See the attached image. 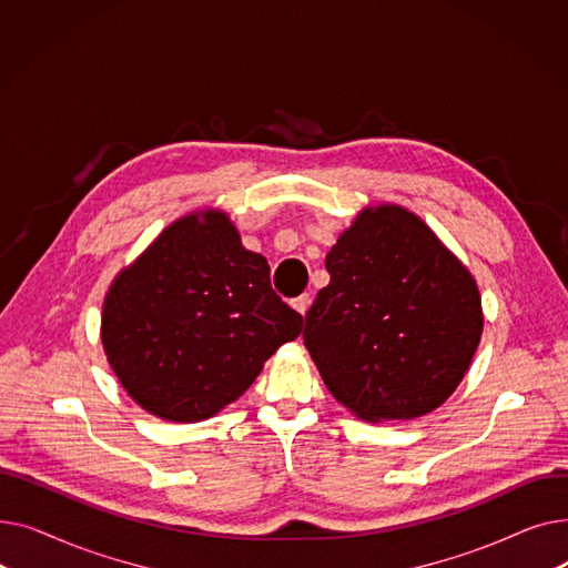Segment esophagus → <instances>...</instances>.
<instances>
[{"label":"esophagus","instance_id":"obj_1","mask_svg":"<svg viewBox=\"0 0 568 568\" xmlns=\"http://www.w3.org/2000/svg\"><path fill=\"white\" fill-rule=\"evenodd\" d=\"M308 306H311V294H300V296H296V300H292V308H294L296 313L306 315Z\"/></svg>","mask_w":568,"mask_h":568}]
</instances>
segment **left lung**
<instances>
[{
    "label": "left lung",
    "instance_id": "obj_1",
    "mask_svg": "<svg viewBox=\"0 0 568 568\" xmlns=\"http://www.w3.org/2000/svg\"><path fill=\"white\" fill-rule=\"evenodd\" d=\"M332 281L304 343L326 389L364 422L416 419L463 382L484 334L469 268L409 209H362L326 255Z\"/></svg>",
    "mask_w": 568,
    "mask_h": 568
}]
</instances>
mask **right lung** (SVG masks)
<instances>
[{
  "label": "right lung",
  "mask_w": 568,
  "mask_h": 568,
  "mask_svg": "<svg viewBox=\"0 0 568 568\" xmlns=\"http://www.w3.org/2000/svg\"><path fill=\"white\" fill-rule=\"evenodd\" d=\"M304 317L268 283L221 209L170 223L105 294L101 343L126 394L165 422L193 424L234 403Z\"/></svg>",
  "instance_id": "1"
}]
</instances>
